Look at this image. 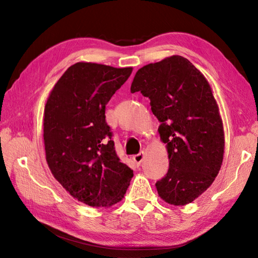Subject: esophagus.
I'll return each instance as SVG.
<instances>
[{"mask_svg": "<svg viewBox=\"0 0 258 258\" xmlns=\"http://www.w3.org/2000/svg\"><path fill=\"white\" fill-rule=\"evenodd\" d=\"M144 157H145L144 153L142 152V153H140V154H138V155H134V156H133V161L135 162L136 165H141L142 162L144 161Z\"/></svg>", "mask_w": 258, "mask_h": 258, "instance_id": "obj_1", "label": "esophagus"}]
</instances>
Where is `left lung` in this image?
Instances as JSON below:
<instances>
[{
  "mask_svg": "<svg viewBox=\"0 0 258 258\" xmlns=\"http://www.w3.org/2000/svg\"><path fill=\"white\" fill-rule=\"evenodd\" d=\"M131 92L150 98L166 144L168 172L155 184L158 196L175 206L189 204L220 172L225 138L217 102L207 79L179 55L147 64L136 72Z\"/></svg>",
  "mask_w": 258,
  "mask_h": 258,
  "instance_id": "left-lung-1",
  "label": "left lung"
}]
</instances>
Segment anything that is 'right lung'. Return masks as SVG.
<instances>
[{"label":"right lung","mask_w":258,"mask_h":258,"mask_svg":"<svg viewBox=\"0 0 258 258\" xmlns=\"http://www.w3.org/2000/svg\"><path fill=\"white\" fill-rule=\"evenodd\" d=\"M133 68L79 62L53 86L44 106L43 141L48 167L79 202L111 207L123 200L133 171L117 157L105 106Z\"/></svg>","instance_id":"add662e5"}]
</instances>
